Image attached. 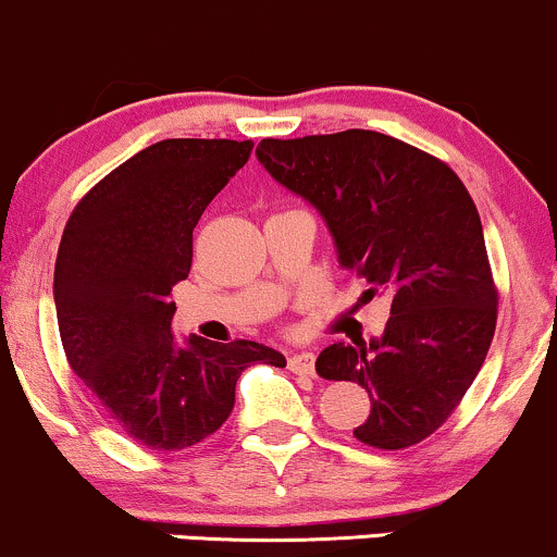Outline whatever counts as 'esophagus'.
Wrapping results in <instances>:
<instances>
[{"label": "esophagus", "mask_w": 557, "mask_h": 557, "mask_svg": "<svg viewBox=\"0 0 557 557\" xmlns=\"http://www.w3.org/2000/svg\"><path fill=\"white\" fill-rule=\"evenodd\" d=\"M288 368L296 375H314V354L301 351V354H293L288 359Z\"/></svg>", "instance_id": "esophagus-1"}]
</instances>
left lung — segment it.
I'll use <instances>...</instances> for the list:
<instances>
[{
    "instance_id": "1",
    "label": "left lung",
    "mask_w": 557,
    "mask_h": 557,
    "mask_svg": "<svg viewBox=\"0 0 557 557\" xmlns=\"http://www.w3.org/2000/svg\"><path fill=\"white\" fill-rule=\"evenodd\" d=\"M256 156L322 213L341 264L368 280L364 296H391L383 338L327 346L317 372L368 388L359 442L414 447L460 405L497 327L473 198L442 158L381 132L269 137Z\"/></svg>"
}]
</instances>
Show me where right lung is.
<instances>
[{"label":"right lung","mask_w":557,"mask_h":557,"mask_svg":"<svg viewBox=\"0 0 557 557\" xmlns=\"http://www.w3.org/2000/svg\"><path fill=\"white\" fill-rule=\"evenodd\" d=\"M253 143L163 139L102 176L73 209L54 261L71 370L137 444L180 451L222 428L250 364L285 368L256 341L171 335V288L193 267V230Z\"/></svg>","instance_id":"add662e5"}]
</instances>
